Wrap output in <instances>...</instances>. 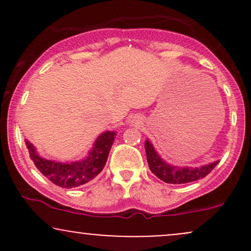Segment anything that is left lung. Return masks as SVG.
<instances>
[{
  "label": "left lung",
  "instance_id": "obj_1",
  "mask_svg": "<svg viewBox=\"0 0 251 251\" xmlns=\"http://www.w3.org/2000/svg\"><path fill=\"white\" fill-rule=\"evenodd\" d=\"M145 151L146 157H148L149 168L152 171V174L157 176L160 180L165 181L169 184H186L201 179L205 176H208L215 166L220 163L217 162L209 164V165L200 166V168H178V166H171L166 164L159 155L157 154L153 146L149 140L145 142Z\"/></svg>",
  "mask_w": 251,
  "mask_h": 251
}]
</instances>
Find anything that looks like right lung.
<instances>
[{
	"label": "right lung",
	"instance_id": "obj_1",
	"mask_svg": "<svg viewBox=\"0 0 251 251\" xmlns=\"http://www.w3.org/2000/svg\"><path fill=\"white\" fill-rule=\"evenodd\" d=\"M116 132L107 131L97 139L94 148L88 157L81 162L57 163L54 160L43 159L37 154L35 148L25 139V146L29 151V157L41 174L51 183L61 188L71 189L83 185L97 177L107 162L108 153L113 145Z\"/></svg>",
	"mask_w": 251,
	"mask_h": 251
}]
</instances>
